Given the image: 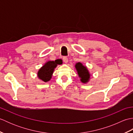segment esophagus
Listing matches in <instances>:
<instances>
[{"label": "esophagus", "mask_w": 133, "mask_h": 133, "mask_svg": "<svg viewBox=\"0 0 133 133\" xmlns=\"http://www.w3.org/2000/svg\"><path fill=\"white\" fill-rule=\"evenodd\" d=\"M63 61L65 63H68V62H69L68 58H67V57H63Z\"/></svg>", "instance_id": "34e87169"}]
</instances>
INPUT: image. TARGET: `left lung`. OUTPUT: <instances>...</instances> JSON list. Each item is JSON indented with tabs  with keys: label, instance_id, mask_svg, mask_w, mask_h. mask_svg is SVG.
Here are the masks:
<instances>
[{
	"label": "left lung",
	"instance_id": "obj_1",
	"mask_svg": "<svg viewBox=\"0 0 133 133\" xmlns=\"http://www.w3.org/2000/svg\"><path fill=\"white\" fill-rule=\"evenodd\" d=\"M75 68L77 70L79 78H80V81L82 83H87L90 79V73L87 67L84 66L81 62L76 63Z\"/></svg>",
	"mask_w": 133,
	"mask_h": 133
}]
</instances>
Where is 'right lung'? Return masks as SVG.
<instances>
[{
  "label": "right lung",
  "instance_id": "obj_1",
  "mask_svg": "<svg viewBox=\"0 0 133 133\" xmlns=\"http://www.w3.org/2000/svg\"><path fill=\"white\" fill-rule=\"evenodd\" d=\"M61 63H62L59 59L55 61H49L46 62L38 70L37 72L38 78L44 82L50 81L52 78L55 69L57 67L58 64H61Z\"/></svg>",
  "mask_w": 133,
  "mask_h": 133
}]
</instances>
